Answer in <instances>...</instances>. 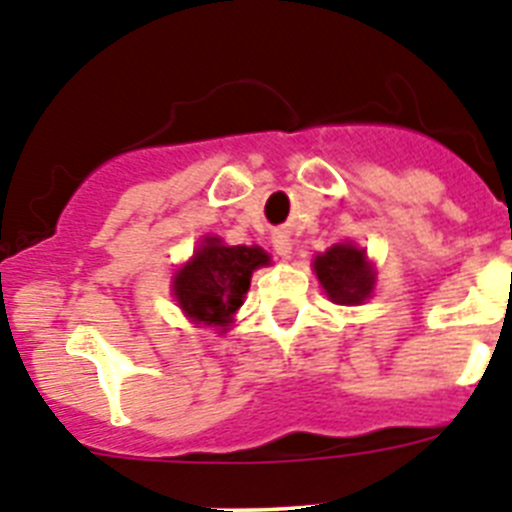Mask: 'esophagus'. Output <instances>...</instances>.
I'll return each instance as SVG.
<instances>
[{"label": "esophagus", "mask_w": 512, "mask_h": 512, "mask_svg": "<svg viewBox=\"0 0 512 512\" xmlns=\"http://www.w3.org/2000/svg\"><path fill=\"white\" fill-rule=\"evenodd\" d=\"M273 247L281 257H291V239L286 234H276L273 236Z\"/></svg>", "instance_id": "esophagus-1"}]
</instances>
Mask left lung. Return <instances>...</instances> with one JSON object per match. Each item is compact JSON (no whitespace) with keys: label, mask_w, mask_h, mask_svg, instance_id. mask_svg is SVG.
I'll list each match as a JSON object with an SVG mask.
<instances>
[{"label":"left lung","mask_w":512,"mask_h":512,"mask_svg":"<svg viewBox=\"0 0 512 512\" xmlns=\"http://www.w3.org/2000/svg\"><path fill=\"white\" fill-rule=\"evenodd\" d=\"M315 273L322 289L338 304H362L375 286V273L364 249L354 244H336L315 257Z\"/></svg>","instance_id":"obj_1"}]
</instances>
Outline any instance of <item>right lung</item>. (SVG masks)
Returning a JSON list of instances; mask_svg holds the SVG:
<instances>
[{
    "label": "right lung",
    "instance_id": "right-lung-1",
    "mask_svg": "<svg viewBox=\"0 0 512 512\" xmlns=\"http://www.w3.org/2000/svg\"><path fill=\"white\" fill-rule=\"evenodd\" d=\"M260 247H226L221 239H208L195 257L174 278L179 307L205 325H229L242 307L252 270L268 265Z\"/></svg>",
    "mask_w": 512,
    "mask_h": 512
}]
</instances>
